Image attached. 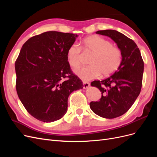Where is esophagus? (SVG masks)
I'll return each mask as SVG.
<instances>
[{
    "mask_svg": "<svg viewBox=\"0 0 157 157\" xmlns=\"http://www.w3.org/2000/svg\"><path fill=\"white\" fill-rule=\"evenodd\" d=\"M89 86H90V83L88 82H85V81L83 82V88L84 89L88 88Z\"/></svg>",
    "mask_w": 157,
    "mask_h": 157,
    "instance_id": "1",
    "label": "esophagus"
}]
</instances>
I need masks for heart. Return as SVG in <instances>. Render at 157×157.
<instances>
[{
	"instance_id": "heart-1",
	"label": "heart",
	"mask_w": 157,
	"mask_h": 157,
	"mask_svg": "<svg viewBox=\"0 0 157 157\" xmlns=\"http://www.w3.org/2000/svg\"><path fill=\"white\" fill-rule=\"evenodd\" d=\"M85 51L91 52L93 56L89 61L90 65L76 69L75 73L84 81L96 78L102 75L109 76L118 69L122 62V52L119 48L112 46L109 40L100 36L88 37L82 43ZM82 50L77 44H73L67 52V58L71 67H77L82 59Z\"/></svg>"
}]
</instances>
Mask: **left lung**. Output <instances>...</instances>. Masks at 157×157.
<instances>
[{"mask_svg": "<svg viewBox=\"0 0 157 157\" xmlns=\"http://www.w3.org/2000/svg\"><path fill=\"white\" fill-rule=\"evenodd\" d=\"M97 34L110 37L122 52L119 67L101 81L94 80L91 86L101 92L99 101H92L90 107L99 117L114 118L126 113L141 92L144 63L134 40L115 30L98 31Z\"/></svg>", "mask_w": 157, "mask_h": 157, "instance_id": "1", "label": "left lung"}]
</instances>
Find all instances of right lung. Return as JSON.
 I'll use <instances>...</instances> for the list:
<instances>
[{"instance_id":"obj_1","label":"right lung","mask_w":157,"mask_h":157,"mask_svg":"<svg viewBox=\"0 0 157 157\" xmlns=\"http://www.w3.org/2000/svg\"><path fill=\"white\" fill-rule=\"evenodd\" d=\"M77 35L48 31L23 45L15 63L16 91L30 115L44 122L65 115L69 95L83 88L71 70L67 52ZM66 77L69 78L63 81Z\"/></svg>"}]
</instances>
